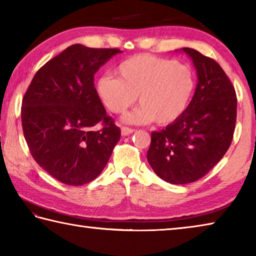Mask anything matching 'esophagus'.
<instances>
[{"mask_svg": "<svg viewBox=\"0 0 256 256\" xmlns=\"http://www.w3.org/2000/svg\"><path fill=\"white\" fill-rule=\"evenodd\" d=\"M134 130L133 128H130L128 126H122L120 128V133H122V136H130V134L133 133Z\"/></svg>", "mask_w": 256, "mask_h": 256, "instance_id": "1", "label": "esophagus"}]
</instances>
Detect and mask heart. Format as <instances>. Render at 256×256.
<instances>
[{
  "label": "heart",
  "mask_w": 256,
  "mask_h": 256,
  "mask_svg": "<svg viewBox=\"0 0 256 256\" xmlns=\"http://www.w3.org/2000/svg\"><path fill=\"white\" fill-rule=\"evenodd\" d=\"M116 76L100 78L97 92L114 114L131 107L138 94L141 105L123 118L130 124L175 122L188 110L196 92V76L188 66L152 55H136L123 60Z\"/></svg>",
  "instance_id": "heart-1"
}]
</instances>
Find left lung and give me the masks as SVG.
I'll use <instances>...</instances> for the list:
<instances>
[{"mask_svg":"<svg viewBox=\"0 0 256 256\" xmlns=\"http://www.w3.org/2000/svg\"><path fill=\"white\" fill-rule=\"evenodd\" d=\"M198 74L188 110L175 122L151 133L146 159L160 178L170 184L193 183L227 152L235 131V88L216 62L193 48H182Z\"/></svg>","mask_w":256,"mask_h":256,"instance_id":"1","label":"left lung"}]
</instances>
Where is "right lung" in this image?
<instances>
[{
    "label": "right lung",
    "mask_w": 256,
    "mask_h": 256,
    "mask_svg": "<svg viewBox=\"0 0 256 256\" xmlns=\"http://www.w3.org/2000/svg\"><path fill=\"white\" fill-rule=\"evenodd\" d=\"M118 53L72 45L37 71L24 94L21 122L30 154L60 183L94 180L120 140L94 84V73ZM98 124L103 128L96 132Z\"/></svg>",
    "instance_id": "obj_1"
}]
</instances>
